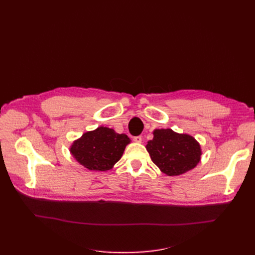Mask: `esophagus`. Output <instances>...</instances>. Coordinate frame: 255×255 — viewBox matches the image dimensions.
Instances as JSON below:
<instances>
[{
	"mask_svg": "<svg viewBox=\"0 0 255 255\" xmlns=\"http://www.w3.org/2000/svg\"><path fill=\"white\" fill-rule=\"evenodd\" d=\"M133 140H134L135 142H138V143H140L141 142V140H142V137L139 135V136H134L133 137Z\"/></svg>",
	"mask_w": 255,
	"mask_h": 255,
	"instance_id": "1",
	"label": "esophagus"
}]
</instances>
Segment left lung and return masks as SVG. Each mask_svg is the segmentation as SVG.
Returning <instances> with one entry per match:
<instances>
[{
	"label": "left lung",
	"mask_w": 255,
	"mask_h": 255,
	"mask_svg": "<svg viewBox=\"0 0 255 255\" xmlns=\"http://www.w3.org/2000/svg\"><path fill=\"white\" fill-rule=\"evenodd\" d=\"M153 139L145 145L152 161L166 176H180L193 169L200 161L199 142L186 133L173 130L155 129Z\"/></svg>",
	"instance_id": "1"
}]
</instances>
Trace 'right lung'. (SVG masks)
<instances>
[{
    "label": "right lung",
    "mask_w": 255,
    "mask_h": 255,
    "mask_svg": "<svg viewBox=\"0 0 255 255\" xmlns=\"http://www.w3.org/2000/svg\"><path fill=\"white\" fill-rule=\"evenodd\" d=\"M130 138L114 129L100 126L88 131L70 145V153L76 161L89 170H110L122 157Z\"/></svg>",
    "instance_id": "right-lung-1"
}]
</instances>
